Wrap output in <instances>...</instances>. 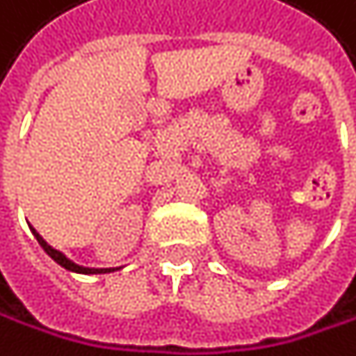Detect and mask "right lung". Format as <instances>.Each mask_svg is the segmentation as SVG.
Returning a JSON list of instances; mask_svg holds the SVG:
<instances>
[{
	"mask_svg": "<svg viewBox=\"0 0 356 356\" xmlns=\"http://www.w3.org/2000/svg\"><path fill=\"white\" fill-rule=\"evenodd\" d=\"M31 232H33V237L38 239V243L42 245V250L53 258V261H55L57 265H61V267H63V269H67V271H76V273H108V271H115V269H89V267H79V265H74L72 261H67V258H65L61 252H57L55 248H51L42 237L38 235L35 230H31Z\"/></svg>",
	"mask_w": 356,
	"mask_h": 356,
	"instance_id": "obj_1",
	"label": "right lung"
}]
</instances>
